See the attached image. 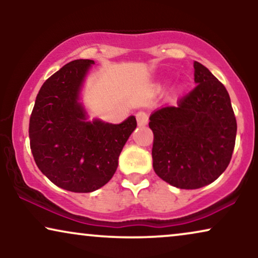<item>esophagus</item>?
Segmentation results:
<instances>
[{
  "label": "esophagus",
  "mask_w": 258,
  "mask_h": 258,
  "mask_svg": "<svg viewBox=\"0 0 258 258\" xmlns=\"http://www.w3.org/2000/svg\"><path fill=\"white\" fill-rule=\"evenodd\" d=\"M148 118H149V116H148L147 112L143 110H141L136 114V119H137V123H139L140 126L146 125L148 123Z\"/></svg>",
  "instance_id": "obj_1"
}]
</instances>
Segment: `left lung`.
I'll return each mask as SVG.
<instances>
[{"instance_id": "left-lung-1", "label": "left lung", "mask_w": 258, "mask_h": 258, "mask_svg": "<svg viewBox=\"0 0 258 258\" xmlns=\"http://www.w3.org/2000/svg\"><path fill=\"white\" fill-rule=\"evenodd\" d=\"M194 68L197 86L176 107L149 117L154 170L179 189L202 188L220 177L230 163L237 132L225 87L200 62Z\"/></svg>"}]
</instances>
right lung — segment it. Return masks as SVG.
Returning a JSON list of instances; mask_svg holds the SVG:
<instances>
[{
    "mask_svg": "<svg viewBox=\"0 0 258 258\" xmlns=\"http://www.w3.org/2000/svg\"><path fill=\"white\" fill-rule=\"evenodd\" d=\"M91 59H75L38 91L29 121L30 149L38 169L59 188L91 192L110 181L118 156L137 123L86 121L77 100Z\"/></svg>",
    "mask_w": 258,
    "mask_h": 258,
    "instance_id": "obj_1",
    "label": "right lung"
}]
</instances>
